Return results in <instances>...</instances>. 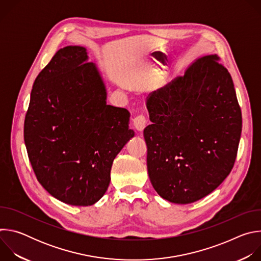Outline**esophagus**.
I'll return each instance as SVG.
<instances>
[{
	"label": "esophagus",
	"instance_id": "34e87169",
	"mask_svg": "<svg viewBox=\"0 0 261 261\" xmlns=\"http://www.w3.org/2000/svg\"><path fill=\"white\" fill-rule=\"evenodd\" d=\"M145 124H146V120H145L144 116H142V115H139L133 119V125H134L135 129L139 132H141L144 129Z\"/></svg>",
	"mask_w": 261,
	"mask_h": 261
}]
</instances>
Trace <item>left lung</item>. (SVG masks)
I'll list each match as a JSON object with an SVG mask.
<instances>
[{
	"mask_svg": "<svg viewBox=\"0 0 261 261\" xmlns=\"http://www.w3.org/2000/svg\"><path fill=\"white\" fill-rule=\"evenodd\" d=\"M218 61L217 55L196 60L184 76L146 100L148 176L156 192L173 203L208 195L234 165L242 111L230 74Z\"/></svg>",
	"mask_w": 261,
	"mask_h": 261,
	"instance_id": "1",
	"label": "left lung"
}]
</instances>
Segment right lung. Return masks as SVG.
I'll use <instances>...</instances> for the list:
<instances>
[{"label": "right lung", "instance_id": "add662e5", "mask_svg": "<svg viewBox=\"0 0 261 261\" xmlns=\"http://www.w3.org/2000/svg\"><path fill=\"white\" fill-rule=\"evenodd\" d=\"M83 46L57 51L35 80L23 136L37 179L55 198L87 206L106 192L116 156L134 136L126 108L106 104Z\"/></svg>", "mask_w": 261, "mask_h": 261}]
</instances>
